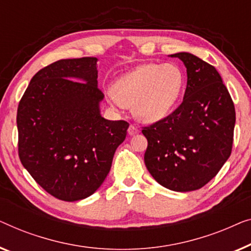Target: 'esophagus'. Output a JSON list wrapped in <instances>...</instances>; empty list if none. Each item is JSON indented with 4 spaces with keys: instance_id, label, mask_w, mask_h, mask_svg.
<instances>
[{
    "instance_id": "obj_1",
    "label": "esophagus",
    "mask_w": 251,
    "mask_h": 251,
    "mask_svg": "<svg viewBox=\"0 0 251 251\" xmlns=\"http://www.w3.org/2000/svg\"><path fill=\"white\" fill-rule=\"evenodd\" d=\"M127 132H128L129 135H134V134L139 133V132H140V129L137 128V126H136V125L130 124V125H129V127H128V130H127Z\"/></svg>"
}]
</instances>
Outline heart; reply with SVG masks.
Masks as SVG:
<instances>
[{
  "instance_id": "b5f03b06",
  "label": "heart",
  "mask_w": 251,
  "mask_h": 251,
  "mask_svg": "<svg viewBox=\"0 0 251 251\" xmlns=\"http://www.w3.org/2000/svg\"><path fill=\"white\" fill-rule=\"evenodd\" d=\"M184 74L174 62L144 63L117 80L109 100L117 107H130L140 121L153 123L169 114L181 97Z\"/></svg>"
}]
</instances>
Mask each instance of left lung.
Listing matches in <instances>:
<instances>
[{
    "label": "left lung",
    "mask_w": 251,
    "mask_h": 251,
    "mask_svg": "<svg viewBox=\"0 0 251 251\" xmlns=\"http://www.w3.org/2000/svg\"><path fill=\"white\" fill-rule=\"evenodd\" d=\"M172 56L186 67L182 103L142 133L144 162L156 181L173 191H195L217 175L232 152L235 109L214 66L191 53Z\"/></svg>",
    "instance_id": "left-lung-1"
}]
</instances>
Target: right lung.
I'll list each match as a JSON object with an SVG mask.
<instances>
[{
  "instance_id": "1",
  "label": "right lung",
  "mask_w": 251,
  "mask_h": 251,
  "mask_svg": "<svg viewBox=\"0 0 251 251\" xmlns=\"http://www.w3.org/2000/svg\"><path fill=\"white\" fill-rule=\"evenodd\" d=\"M97 60L63 59L44 67L19 101L21 164L59 200L84 199L100 188L129 126L101 117Z\"/></svg>"
}]
</instances>
